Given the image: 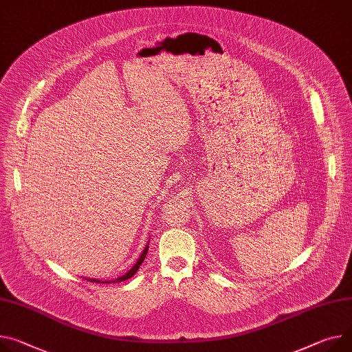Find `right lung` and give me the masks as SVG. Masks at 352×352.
<instances>
[{"instance_id":"1","label":"right lung","mask_w":352,"mask_h":352,"mask_svg":"<svg viewBox=\"0 0 352 352\" xmlns=\"http://www.w3.org/2000/svg\"><path fill=\"white\" fill-rule=\"evenodd\" d=\"M146 252H148V247L144 250V252H142V255H141V258L138 259V262L135 263L132 267H131V270L128 274H125L124 276H121V278H118V279H116V280H113L114 283H118V282H124V280H126V279H129V278H132L135 274H137V270H138V267L141 266V263L144 262V259H145V256H146ZM87 280H91V282H96V283H111V282H100V280H97V279H87Z\"/></svg>"}]
</instances>
